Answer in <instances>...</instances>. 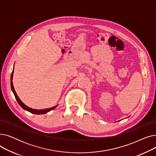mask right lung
Masks as SVG:
<instances>
[{
	"label": "right lung",
	"mask_w": 156,
	"mask_h": 156,
	"mask_svg": "<svg viewBox=\"0 0 156 156\" xmlns=\"http://www.w3.org/2000/svg\"><path fill=\"white\" fill-rule=\"evenodd\" d=\"M12 76H13V71L12 72V74H11V89H12V91L15 96V98L17 100L18 104L20 105L21 107L24 109V110L26 111H28V112H30L31 113H34V114H45L48 112H49L50 111L54 109L57 105L55 106H54V107L52 108H47V109H31V108H30L29 107H28V106H27L25 104H24L21 101V100L19 99L18 96L17 95V94H16V92H15V90L14 88V86H13V84H12Z\"/></svg>",
	"instance_id": "add662e5"
}]
</instances>
